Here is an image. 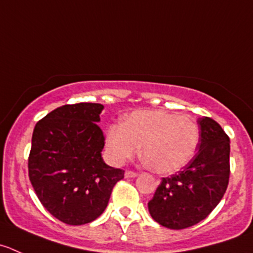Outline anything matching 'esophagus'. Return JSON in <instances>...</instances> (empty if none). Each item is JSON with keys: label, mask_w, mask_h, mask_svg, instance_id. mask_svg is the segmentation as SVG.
Wrapping results in <instances>:
<instances>
[{"label": "esophagus", "mask_w": 253, "mask_h": 253, "mask_svg": "<svg viewBox=\"0 0 253 253\" xmlns=\"http://www.w3.org/2000/svg\"><path fill=\"white\" fill-rule=\"evenodd\" d=\"M125 176L126 178H134V176H137V173L133 170H126L125 171Z\"/></svg>", "instance_id": "esophagus-1"}]
</instances>
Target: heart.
I'll use <instances>...</instances> for the list:
<instances>
[{"label": "heart", "mask_w": 253, "mask_h": 253, "mask_svg": "<svg viewBox=\"0 0 253 253\" xmlns=\"http://www.w3.org/2000/svg\"><path fill=\"white\" fill-rule=\"evenodd\" d=\"M199 143V127L185 115L170 111H136L124 124L110 125L106 147L115 163H124L139 152L152 168L174 173L188 163Z\"/></svg>", "instance_id": "1"}]
</instances>
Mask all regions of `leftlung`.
Masks as SVG:
<instances>
[{
	"label": "left lung",
	"mask_w": 253,
	"mask_h": 253,
	"mask_svg": "<svg viewBox=\"0 0 253 253\" xmlns=\"http://www.w3.org/2000/svg\"><path fill=\"white\" fill-rule=\"evenodd\" d=\"M198 152L178 173L162 178L148 203L151 216L173 230L204 220L224 197L230 178V138L210 117L198 120Z\"/></svg>",
	"instance_id": "1"
}]
</instances>
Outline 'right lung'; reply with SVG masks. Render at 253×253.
Listing matches in <instances>:
<instances>
[{"mask_svg": "<svg viewBox=\"0 0 253 253\" xmlns=\"http://www.w3.org/2000/svg\"><path fill=\"white\" fill-rule=\"evenodd\" d=\"M101 104L64 105L39 120L32 136L28 175L44 208L61 222L84 225L106 209L125 170L101 157L105 137L97 125Z\"/></svg>", "mask_w": 253, "mask_h": 253, "instance_id": "obj_1", "label": "right lung"}]
</instances>
